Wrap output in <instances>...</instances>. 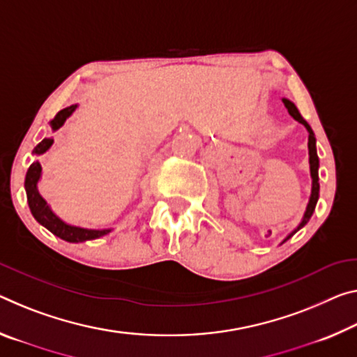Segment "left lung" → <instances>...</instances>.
<instances>
[{"mask_svg":"<svg viewBox=\"0 0 357 357\" xmlns=\"http://www.w3.org/2000/svg\"><path fill=\"white\" fill-rule=\"evenodd\" d=\"M282 103L287 107V111H289V114L296 119L297 122H301L302 126H305V128L308 130V154H310V173H311V179H313V183H311V195H310V202L307 205V211L303 214V219L302 222L298 224V227L292 231V234L287 235L286 240H289L291 236L296 234V231L301 230L305 224L308 222L310 218L313 216V211L316 208V203H318L319 199V174H318V168H319V158H318V152H316V138H314V133L311 127L308 126V122L305 121V119L301 116V112L296 107V105L289 101L287 98H282ZM284 240V241H286Z\"/></svg>","mask_w":357,"mask_h":357,"instance_id":"8db88e82","label":"left lung"}]
</instances>
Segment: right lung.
Segmentation results:
<instances>
[{"label":"right lung","mask_w":357,"mask_h":357,"mask_svg":"<svg viewBox=\"0 0 357 357\" xmlns=\"http://www.w3.org/2000/svg\"><path fill=\"white\" fill-rule=\"evenodd\" d=\"M77 105H71L56 112V116L50 121V127L55 132L59 130L61 126H63L65 121L70 117ZM54 139L52 138H44L41 143H39L35 149H33V154L35 155H41L44 152L49 151L50 146H52ZM41 163L38 160L33 162L30 168H28L26 176H25V190H26V200H28V206L31 209V214L35 216L39 224L44 225L47 230L52 231L54 235L59 236V238L70 241V243H81V241H87V240H95L100 238L106 234H109L111 229H103V230H93V229H82V227H76V225H70L61 220L59 216H55L52 209L49 208L47 202L39 195L38 192V181L41 178Z\"/></svg>","instance_id":"right-lung-1"}]
</instances>
